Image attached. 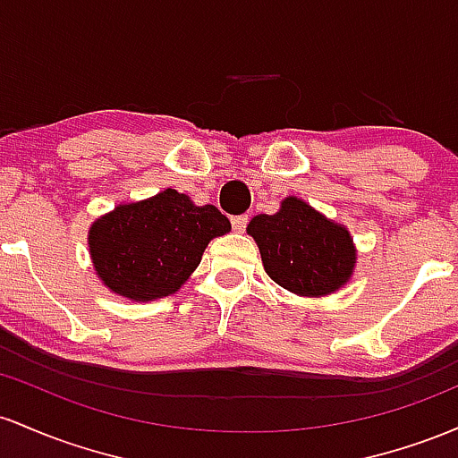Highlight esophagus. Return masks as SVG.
<instances>
[{"label": "esophagus", "instance_id": "obj_1", "mask_svg": "<svg viewBox=\"0 0 458 458\" xmlns=\"http://www.w3.org/2000/svg\"><path fill=\"white\" fill-rule=\"evenodd\" d=\"M246 225H249V216L246 214L233 216V218H231V227H233L235 233H242V231L246 229Z\"/></svg>", "mask_w": 458, "mask_h": 458}]
</instances>
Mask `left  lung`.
Here are the masks:
<instances>
[{"label": "left lung", "mask_w": 458, "mask_h": 458, "mask_svg": "<svg viewBox=\"0 0 458 458\" xmlns=\"http://www.w3.org/2000/svg\"><path fill=\"white\" fill-rule=\"evenodd\" d=\"M259 246L268 276L302 296H325L351 279V233L301 199L287 197L276 214H259L246 227Z\"/></svg>", "instance_id": "left-lung-1"}]
</instances>
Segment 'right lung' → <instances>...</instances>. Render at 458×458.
<instances>
[{"mask_svg":"<svg viewBox=\"0 0 458 458\" xmlns=\"http://www.w3.org/2000/svg\"><path fill=\"white\" fill-rule=\"evenodd\" d=\"M229 229V218L214 205L197 208L168 188L147 201L118 205L97 220L89 235L90 257L112 292L153 301L177 292L209 240Z\"/></svg>","mask_w":458,"mask_h":458,"instance_id":"obj_1","label":"right lung"}]
</instances>
